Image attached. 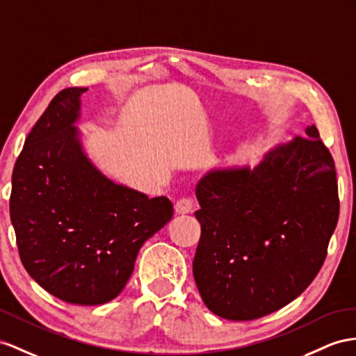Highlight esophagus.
Segmentation results:
<instances>
[{
    "instance_id": "1",
    "label": "esophagus",
    "mask_w": 356,
    "mask_h": 356,
    "mask_svg": "<svg viewBox=\"0 0 356 356\" xmlns=\"http://www.w3.org/2000/svg\"><path fill=\"white\" fill-rule=\"evenodd\" d=\"M175 211L177 215H188L194 211V202L191 198H181L175 204Z\"/></svg>"
}]
</instances>
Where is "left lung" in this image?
<instances>
[{"label": "left lung", "instance_id": "obj_1", "mask_svg": "<svg viewBox=\"0 0 356 356\" xmlns=\"http://www.w3.org/2000/svg\"><path fill=\"white\" fill-rule=\"evenodd\" d=\"M266 153L256 168L211 171L198 181L202 236L197 289L227 321H254L296 299L326 259L340 213L335 163L314 124Z\"/></svg>", "mask_w": 356, "mask_h": 356}]
</instances>
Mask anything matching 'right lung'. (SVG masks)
<instances>
[{
    "mask_svg": "<svg viewBox=\"0 0 356 356\" xmlns=\"http://www.w3.org/2000/svg\"><path fill=\"white\" fill-rule=\"evenodd\" d=\"M86 91L61 90L26 136L12 175L10 220L39 286L69 304L99 305L124 289L172 204L114 184L91 163L75 127Z\"/></svg>",
    "mask_w": 356,
    "mask_h": 356,
    "instance_id": "obj_1",
    "label": "right lung"
}]
</instances>
